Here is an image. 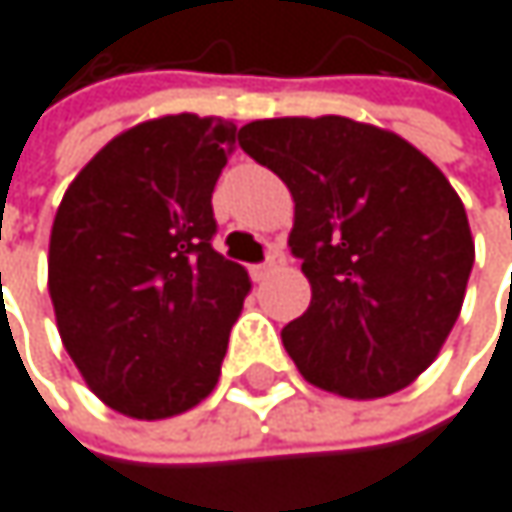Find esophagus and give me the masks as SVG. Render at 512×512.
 I'll return each mask as SVG.
<instances>
[{"label":"esophagus","mask_w":512,"mask_h":512,"mask_svg":"<svg viewBox=\"0 0 512 512\" xmlns=\"http://www.w3.org/2000/svg\"><path fill=\"white\" fill-rule=\"evenodd\" d=\"M285 267V251L282 248H273L270 251V258L264 261V264H258L251 273H254V279H267L270 273H276V270H282Z\"/></svg>","instance_id":"1"}]
</instances>
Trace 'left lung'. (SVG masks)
<instances>
[{
  "label": "left lung",
  "mask_w": 512,
  "mask_h": 512,
  "mask_svg": "<svg viewBox=\"0 0 512 512\" xmlns=\"http://www.w3.org/2000/svg\"><path fill=\"white\" fill-rule=\"evenodd\" d=\"M239 146L294 197L291 254L312 285L282 330L300 375L345 399L414 384L465 300L474 239L447 176L405 137L348 116H282Z\"/></svg>",
  "instance_id": "obj_1"
}]
</instances>
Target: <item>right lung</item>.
<instances>
[{"mask_svg": "<svg viewBox=\"0 0 512 512\" xmlns=\"http://www.w3.org/2000/svg\"><path fill=\"white\" fill-rule=\"evenodd\" d=\"M236 125L176 113L116 134L68 185L50 230L47 288L86 387L134 420L203 402L251 291L212 248V188Z\"/></svg>", "mask_w": 512, "mask_h": 512, "instance_id": "1", "label": "right lung"}]
</instances>
